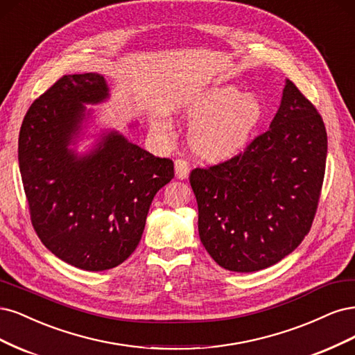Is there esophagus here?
<instances>
[{"label": "esophagus", "instance_id": "obj_1", "mask_svg": "<svg viewBox=\"0 0 355 355\" xmlns=\"http://www.w3.org/2000/svg\"><path fill=\"white\" fill-rule=\"evenodd\" d=\"M190 173V165L186 159H175V175L178 180H186Z\"/></svg>", "mask_w": 355, "mask_h": 355}]
</instances>
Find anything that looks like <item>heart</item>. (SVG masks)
<instances>
[{"label": "heart", "mask_w": 355, "mask_h": 355, "mask_svg": "<svg viewBox=\"0 0 355 355\" xmlns=\"http://www.w3.org/2000/svg\"><path fill=\"white\" fill-rule=\"evenodd\" d=\"M190 112L199 118L190 135L194 150L221 159L246 146L264 115V107L255 96H243L236 87H220L199 97Z\"/></svg>", "instance_id": "b5f03b06"}]
</instances>
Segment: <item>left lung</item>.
I'll use <instances>...</instances> for the list:
<instances>
[{
  "mask_svg": "<svg viewBox=\"0 0 355 355\" xmlns=\"http://www.w3.org/2000/svg\"><path fill=\"white\" fill-rule=\"evenodd\" d=\"M326 156L323 118L288 81L267 131L227 161L194 168L199 236L216 264L252 272L298 248L317 212Z\"/></svg>",
  "mask_w": 355,
  "mask_h": 355,
  "instance_id": "left-lung-1",
  "label": "left lung"
}]
</instances>
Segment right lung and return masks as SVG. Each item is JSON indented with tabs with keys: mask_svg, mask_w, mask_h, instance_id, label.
<instances>
[{
	"mask_svg": "<svg viewBox=\"0 0 355 355\" xmlns=\"http://www.w3.org/2000/svg\"><path fill=\"white\" fill-rule=\"evenodd\" d=\"M107 97L97 73L64 75L32 103L19 132V168L32 227L44 246L87 271L116 267L139 245L155 194L174 178V162L110 132L76 157L67 144L83 103Z\"/></svg>",
	"mask_w": 355,
	"mask_h": 355,
	"instance_id": "obj_1",
	"label": "right lung"
}]
</instances>
